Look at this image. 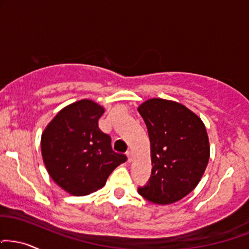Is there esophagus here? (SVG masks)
Listing matches in <instances>:
<instances>
[{
    "label": "esophagus",
    "instance_id": "obj_1",
    "mask_svg": "<svg viewBox=\"0 0 249 249\" xmlns=\"http://www.w3.org/2000/svg\"><path fill=\"white\" fill-rule=\"evenodd\" d=\"M126 157H127V161H128V162H131V161H132V152L127 151V152H126Z\"/></svg>",
    "mask_w": 249,
    "mask_h": 249
}]
</instances>
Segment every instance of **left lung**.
Masks as SVG:
<instances>
[{"label": "left lung", "mask_w": 249, "mask_h": 249, "mask_svg": "<svg viewBox=\"0 0 249 249\" xmlns=\"http://www.w3.org/2000/svg\"><path fill=\"white\" fill-rule=\"evenodd\" d=\"M151 142L152 173L138 193L155 204H170L191 193L210 157L205 126L182 104L152 98L138 107Z\"/></svg>", "instance_id": "left-lung-1"}]
</instances>
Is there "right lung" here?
I'll list each match as a JSON object with an SVG mask.
<instances>
[{
  "label": "right lung",
  "mask_w": 249,
  "mask_h": 249,
  "mask_svg": "<svg viewBox=\"0 0 249 249\" xmlns=\"http://www.w3.org/2000/svg\"><path fill=\"white\" fill-rule=\"evenodd\" d=\"M103 112V107L92 101L75 102L62 109L41 136L47 172L59 187L74 196L100 189L127 159L113 151L111 137L98 127Z\"/></svg>",
  "instance_id": "obj_1"
}]
</instances>
